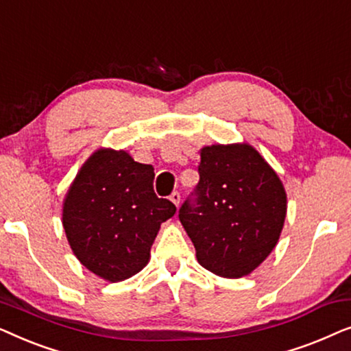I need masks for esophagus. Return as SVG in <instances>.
<instances>
[{"label": "esophagus", "mask_w": 351, "mask_h": 351, "mask_svg": "<svg viewBox=\"0 0 351 351\" xmlns=\"http://www.w3.org/2000/svg\"><path fill=\"white\" fill-rule=\"evenodd\" d=\"M169 199H171L172 203H174L176 206H179V203H180V193H177V191H174V193H172V195L169 196Z\"/></svg>", "instance_id": "1"}]
</instances>
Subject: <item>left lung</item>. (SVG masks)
Wrapping results in <instances>:
<instances>
[{
  "mask_svg": "<svg viewBox=\"0 0 351 351\" xmlns=\"http://www.w3.org/2000/svg\"><path fill=\"white\" fill-rule=\"evenodd\" d=\"M199 156L196 204L186 199L179 219L201 267L223 278L246 276L280 239L285 185L249 143H215L201 148Z\"/></svg>",
  "mask_w": 351,
  "mask_h": 351,
  "instance_id": "1",
  "label": "left lung"
}]
</instances>
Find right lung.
<instances>
[{
    "label": "right lung",
    "instance_id": "1",
    "mask_svg": "<svg viewBox=\"0 0 351 351\" xmlns=\"http://www.w3.org/2000/svg\"><path fill=\"white\" fill-rule=\"evenodd\" d=\"M152 165L126 150L99 148L81 166L62 204V225L76 258L105 281L131 278L150 261L162 222L176 214L153 191Z\"/></svg>",
    "mask_w": 351,
    "mask_h": 351
}]
</instances>
